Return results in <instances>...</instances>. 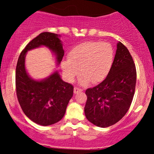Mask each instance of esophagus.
<instances>
[{"instance_id": "34e87169", "label": "esophagus", "mask_w": 154, "mask_h": 154, "mask_svg": "<svg viewBox=\"0 0 154 154\" xmlns=\"http://www.w3.org/2000/svg\"><path fill=\"white\" fill-rule=\"evenodd\" d=\"M82 90L79 89V88L75 87V88H74V93H75V94H77V93H79V92H82Z\"/></svg>"}]
</instances>
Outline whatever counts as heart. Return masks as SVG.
I'll use <instances>...</instances> for the list:
<instances>
[{"label":"heart","mask_w":154,"mask_h":154,"mask_svg":"<svg viewBox=\"0 0 154 154\" xmlns=\"http://www.w3.org/2000/svg\"><path fill=\"white\" fill-rule=\"evenodd\" d=\"M68 59L61 62L65 78L72 82L81 71V85L101 82L110 73L114 59L111 45L99 41H88L75 45L68 54Z\"/></svg>","instance_id":"b5f03b06"}]
</instances>
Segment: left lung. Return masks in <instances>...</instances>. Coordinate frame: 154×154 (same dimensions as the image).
Returning a JSON list of instances; mask_svg holds the SVG:
<instances>
[{
	"label": "left lung",
	"instance_id": "left-lung-1",
	"mask_svg": "<svg viewBox=\"0 0 154 154\" xmlns=\"http://www.w3.org/2000/svg\"><path fill=\"white\" fill-rule=\"evenodd\" d=\"M110 73L101 83L86 90L85 114L89 122L107 128L119 121L131 105L136 85V69L128 49L121 42Z\"/></svg>",
	"mask_w": 154,
	"mask_h": 154
}]
</instances>
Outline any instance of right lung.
Listing matches in <instances>:
<instances>
[{
    "label": "right lung",
    "mask_w": 154,
    "mask_h": 154,
    "mask_svg": "<svg viewBox=\"0 0 154 154\" xmlns=\"http://www.w3.org/2000/svg\"><path fill=\"white\" fill-rule=\"evenodd\" d=\"M60 37L47 32L40 33L22 51L16 69V91L20 106L29 119L43 126L54 125L63 117L74 87L63 81L58 71L40 80L32 79L26 70L25 57L27 51L45 46L52 51L59 66L64 55Z\"/></svg>",
    "instance_id": "1"
}]
</instances>
